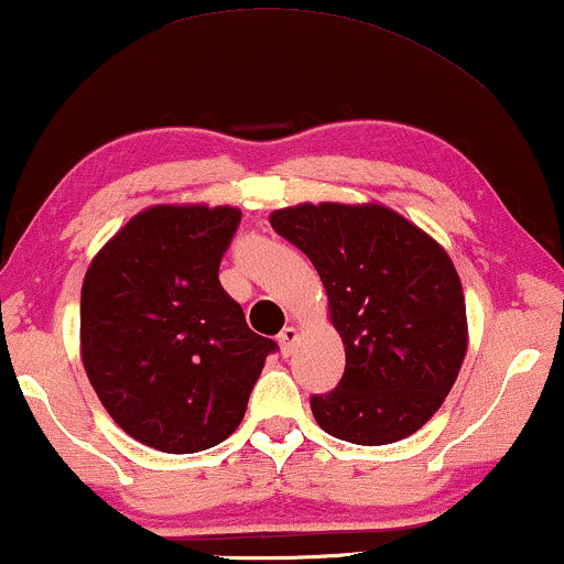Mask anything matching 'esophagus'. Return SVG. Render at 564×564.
<instances>
[{
  "mask_svg": "<svg viewBox=\"0 0 564 564\" xmlns=\"http://www.w3.org/2000/svg\"><path fill=\"white\" fill-rule=\"evenodd\" d=\"M296 339H299V329L296 327H283L281 335H279L281 352L289 355L293 350V345H296Z\"/></svg>",
  "mask_w": 564,
  "mask_h": 564,
  "instance_id": "1",
  "label": "esophagus"
}]
</instances>
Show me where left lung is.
I'll use <instances>...</instances> for the list:
<instances>
[{
	"mask_svg": "<svg viewBox=\"0 0 564 564\" xmlns=\"http://www.w3.org/2000/svg\"><path fill=\"white\" fill-rule=\"evenodd\" d=\"M271 225L314 263L345 345L343 380L312 395L316 424L368 447L422 430L467 352L465 293L447 250L376 202L283 206Z\"/></svg>",
	"mask_w": 564,
	"mask_h": 564,
	"instance_id": "obj_1",
	"label": "left lung"
}]
</instances>
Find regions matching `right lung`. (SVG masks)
Returning a JSON list of instances; mask_svg holds the SVG:
<instances>
[{
    "mask_svg": "<svg viewBox=\"0 0 564 564\" xmlns=\"http://www.w3.org/2000/svg\"><path fill=\"white\" fill-rule=\"evenodd\" d=\"M237 206L155 204L91 258L82 285V362L115 424L188 455L240 426L275 343L221 289Z\"/></svg>",
    "mask_w": 564,
    "mask_h": 564,
    "instance_id": "1",
    "label": "right lung"
}]
</instances>
